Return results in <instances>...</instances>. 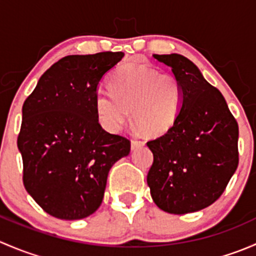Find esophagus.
<instances>
[{
	"instance_id": "1",
	"label": "esophagus",
	"mask_w": 256,
	"mask_h": 256,
	"mask_svg": "<svg viewBox=\"0 0 256 256\" xmlns=\"http://www.w3.org/2000/svg\"><path fill=\"white\" fill-rule=\"evenodd\" d=\"M144 144V141H138V140H132L131 141V150H136L138 147H142Z\"/></svg>"
}]
</instances>
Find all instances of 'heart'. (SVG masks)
Returning <instances> with one entry per match:
<instances>
[{"label": "heart", "mask_w": 256, "mask_h": 256, "mask_svg": "<svg viewBox=\"0 0 256 256\" xmlns=\"http://www.w3.org/2000/svg\"><path fill=\"white\" fill-rule=\"evenodd\" d=\"M110 92L95 96V112L109 132H118L128 120L147 136H162L174 128L180 104L182 88L171 73L148 66H124L109 79Z\"/></svg>", "instance_id": "1"}]
</instances>
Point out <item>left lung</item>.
<instances>
[{
	"label": "left lung",
	"mask_w": 256,
	"mask_h": 256,
	"mask_svg": "<svg viewBox=\"0 0 256 256\" xmlns=\"http://www.w3.org/2000/svg\"><path fill=\"white\" fill-rule=\"evenodd\" d=\"M180 80L182 104L174 128L147 142L154 164L147 184L171 214L198 212L222 196L239 164L238 122L216 88L180 54H154Z\"/></svg>",
	"instance_id": "obj_1"
}]
</instances>
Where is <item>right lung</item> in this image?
Here are the masks:
<instances>
[{
  "mask_svg": "<svg viewBox=\"0 0 256 256\" xmlns=\"http://www.w3.org/2000/svg\"><path fill=\"white\" fill-rule=\"evenodd\" d=\"M122 56V52L64 56L23 104L17 140L23 184L56 218L76 220L94 213L110 168L130 154V141L106 132L95 112L100 80Z\"/></svg>",
  "mask_w": 256,
  "mask_h": 256,
  "instance_id": "right-lung-1",
  "label": "right lung"
}]
</instances>
